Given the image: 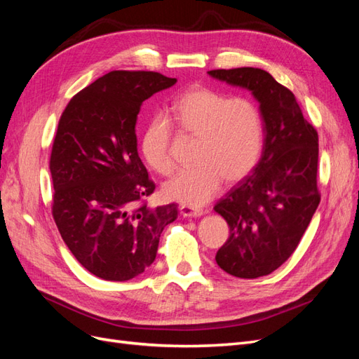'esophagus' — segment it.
<instances>
[{"label":"esophagus","mask_w":359,"mask_h":359,"mask_svg":"<svg viewBox=\"0 0 359 359\" xmlns=\"http://www.w3.org/2000/svg\"><path fill=\"white\" fill-rule=\"evenodd\" d=\"M180 212L182 217H201L203 214L201 208H193V206H189V205H181Z\"/></svg>","instance_id":"1"}]
</instances>
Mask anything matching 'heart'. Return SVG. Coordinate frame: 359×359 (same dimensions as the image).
<instances>
[{
  "mask_svg": "<svg viewBox=\"0 0 359 359\" xmlns=\"http://www.w3.org/2000/svg\"><path fill=\"white\" fill-rule=\"evenodd\" d=\"M168 118L180 132L196 137L193 161L163 186L168 199L201 206L212 199L226 182L244 180L262 154L264 123L257 106L245 97H227L206 86H194L172 103ZM172 127L154 116L140 137V154L160 175L173 169Z\"/></svg>",
  "mask_w": 359,
  "mask_h": 359,
  "instance_id": "heart-1",
  "label": "heart"
}]
</instances>
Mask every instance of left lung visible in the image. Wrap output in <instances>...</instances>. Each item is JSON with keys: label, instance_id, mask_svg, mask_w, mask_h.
Instances as JSON below:
<instances>
[{"label": "left lung", "instance_id": "left-lung-1", "mask_svg": "<svg viewBox=\"0 0 359 359\" xmlns=\"http://www.w3.org/2000/svg\"><path fill=\"white\" fill-rule=\"evenodd\" d=\"M208 74L252 91L265 136L252 173L214 206L231 229L215 262L233 277L268 276L295 252L320 202L318 132L293 93L268 72L240 67Z\"/></svg>", "mask_w": 359, "mask_h": 359}]
</instances>
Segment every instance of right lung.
<instances>
[{"instance_id": "1", "label": "right lung", "mask_w": 359, "mask_h": 359, "mask_svg": "<svg viewBox=\"0 0 359 359\" xmlns=\"http://www.w3.org/2000/svg\"><path fill=\"white\" fill-rule=\"evenodd\" d=\"M175 78L115 70L76 94L50 153L52 215L78 262L95 277L126 281L154 262L175 203L149 208L156 184L137 154L136 119L151 95Z\"/></svg>"}]
</instances>
